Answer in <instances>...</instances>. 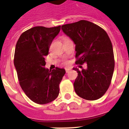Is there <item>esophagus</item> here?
I'll return each mask as SVG.
<instances>
[{
    "label": "esophagus",
    "mask_w": 129,
    "mask_h": 129,
    "mask_svg": "<svg viewBox=\"0 0 129 129\" xmlns=\"http://www.w3.org/2000/svg\"><path fill=\"white\" fill-rule=\"evenodd\" d=\"M71 68H67V69H66V72H67V73H68L70 71H71Z\"/></svg>",
    "instance_id": "obj_1"
}]
</instances>
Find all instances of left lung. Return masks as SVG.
<instances>
[{
    "instance_id": "obj_1",
    "label": "left lung",
    "mask_w": 129,
    "mask_h": 129,
    "mask_svg": "<svg viewBox=\"0 0 129 129\" xmlns=\"http://www.w3.org/2000/svg\"><path fill=\"white\" fill-rule=\"evenodd\" d=\"M62 30L75 44V63L87 66L81 71L73 68L78 73L74 83L75 92L85 100L99 99L110 85L115 66L112 45L107 34L97 25L84 20L63 25Z\"/></svg>"
}]
</instances>
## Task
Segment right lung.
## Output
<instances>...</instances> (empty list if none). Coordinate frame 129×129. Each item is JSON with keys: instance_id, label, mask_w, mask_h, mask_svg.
I'll list each match as a JSON object with an SVG mask.
<instances>
[{"instance_id": "1", "label": "right lung", "mask_w": 129, "mask_h": 129, "mask_svg": "<svg viewBox=\"0 0 129 129\" xmlns=\"http://www.w3.org/2000/svg\"><path fill=\"white\" fill-rule=\"evenodd\" d=\"M60 26H37L27 30L19 37L15 49L14 66L22 89L35 103L52 102L59 93V84L66 74L64 69L52 71L45 68V56Z\"/></svg>"}]
</instances>
